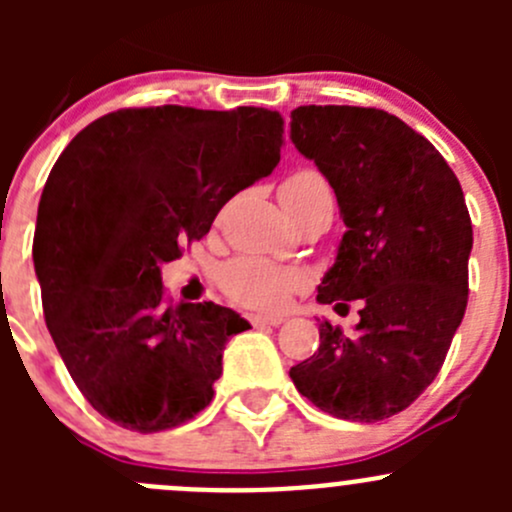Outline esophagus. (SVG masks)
Returning <instances> with one entry per match:
<instances>
[{
  "mask_svg": "<svg viewBox=\"0 0 512 512\" xmlns=\"http://www.w3.org/2000/svg\"><path fill=\"white\" fill-rule=\"evenodd\" d=\"M250 322L252 327H280L285 317L282 314H252Z\"/></svg>",
  "mask_w": 512,
  "mask_h": 512,
  "instance_id": "esophagus-1",
  "label": "esophagus"
}]
</instances>
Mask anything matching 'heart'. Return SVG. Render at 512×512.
Wrapping results in <instances>:
<instances>
[{
    "label": "heart",
    "instance_id": "1",
    "mask_svg": "<svg viewBox=\"0 0 512 512\" xmlns=\"http://www.w3.org/2000/svg\"><path fill=\"white\" fill-rule=\"evenodd\" d=\"M317 190H329L327 180L317 173V170H297L282 183L280 198L285 203L304 198ZM307 282L299 267L282 265V262H272L267 257L242 255L230 260L220 270V285L232 299L247 304V307L257 309H280L285 307L287 299L297 292L299 287Z\"/></svg>",
    "mask_w": 512,
    "mask_h": 512
}]
</instances>
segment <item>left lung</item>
<instances>
[{"mask_svg": "<svg viewBox=\"0 0 512 512\" xmlns=\"http://www.w3.org/2000/svg\"><path fill=\"white\" fill-rule=\"evenodd\" d=\"M289 136L329 180L347 225L317 299L361 307L354 334L319 324L317 352L289 376L327 414L384 421L436 379L466 314V198L433 143L381 108L299 106Z\"/></svg>", "mask_w": 512, "mask_h": 512, "instance_id": "obj_1", "label": "left lung"}]
</instances>
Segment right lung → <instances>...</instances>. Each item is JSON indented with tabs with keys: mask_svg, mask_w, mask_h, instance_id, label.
<instances>
[{
	"mask_svg": "<svg viewBox=\"0 0 512 512\" xmlns=\"http://www.w3.org/2000/svg\"><path fill=\"white\" fill-rule=\"evenodd\" d=\"M282 126L255 106L118 108L54 163L32 247L41 304L71 379L103 418L158 433L213 401L227 339L250 324L213 302L173 307L160 265L275 170Z\"/></svg>",
	"mask_w": 512,
	"mask_h": 512,
	"instance_id": "1",
	"label": "right lung"
}]
</instances>
